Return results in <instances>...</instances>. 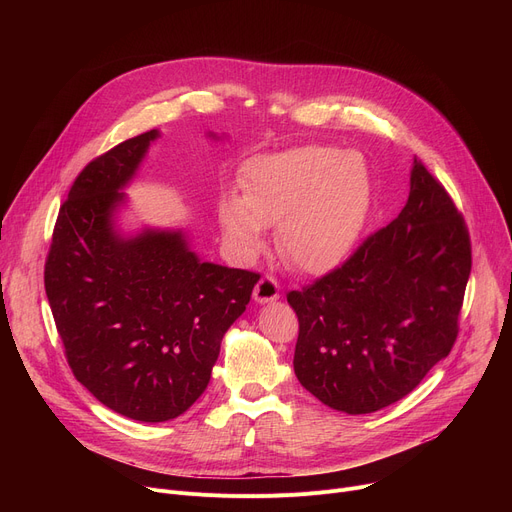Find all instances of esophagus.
I'll return each instance as SVG.
<instances>
[{
    "label": "esophagus",
    "mask_w": 512,
    "mask_h": 512,
    "mask_svg": "<svg viewBox=\"0 0 512 512\" xmlns=\"http://www.w3.org/2000/svg\"><path fill=\"white\" fill-rule=\"evenodd\" d=\"M253 297L257 303H274L280 299V284L276 278L272 276H263L255 290H253Z\"/></svg>",
    "instance_id": "1"
}]
</instances>
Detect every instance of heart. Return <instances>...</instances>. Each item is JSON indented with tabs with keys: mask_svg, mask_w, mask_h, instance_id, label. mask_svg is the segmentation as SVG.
I'll list each match as a JSON object with an SVG mask.
<instances>
[{
	"mask_svg": "<svg viewBox=\"0 0 512 512\" xmlns=\"http://www.w3.org/2000/svg\"><path fill=\"white\" fill-rule=\"evenodd\" d=\"M242 191L220 201L234 251L255 257L278 224L284 257L307 274H326L351 257L367 230L373 176L365 157L332 145H301L251 159Z\"/></svg>",
	"mask_w": 512,
	"mask_h": 512,
	"instance_id": "1",
	"label": "heart"
}]
</instances>
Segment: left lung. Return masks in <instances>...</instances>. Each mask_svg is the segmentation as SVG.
Returning <instances> with one entry per match:
<instances>
[{"instance_id": "obj_1", "label": "left lung", "mask_w": 512, "mask_h": 512, "mask_svg": "<svg viewBox=\"0 0 512 512\" xmlns=\"http://www.w3.org/2000/svg\"><path fill=\"white\" fill-rule=\"evenodd\" d=\"M469 274L463 215L415 159L398 218L334 272L286 294L299 317L294 373L301 386L348 415L405 398L448 357Z\"/></svg>"}]
</instances>
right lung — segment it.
<instances>
[{"label": "right lung", "instance_id": "right-lung-1", "mask_svg": "<svg viewBox=\"0 0 512 512\" xmlns=\"http://www.w3.org/2000/svg\"><path fill=\"white\" fill-rule=\"evenodd\" d=\"M157 137H132L76 176L45 261L74 378L107 409L145 423L176 419L205 392L222 338L259 280L201 261L184 230L116 228L122 188Z\"/></svg>", "mask_w": 512, "mask_h": 512}]
</instances>
